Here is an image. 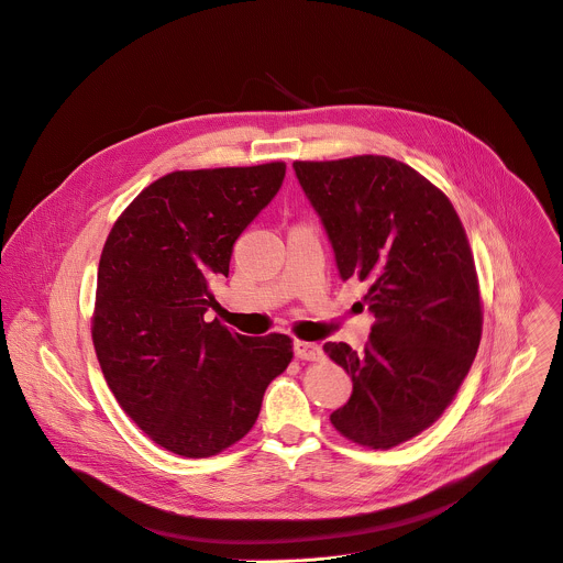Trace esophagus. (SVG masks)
I'll list each match as a JSON object with an SVG mask.
<instances>
[{
	"label": "esophagus",
	"instance_id": "1",
	"mask_svg": "<svg viewBox=\"0 0 563 563\" xmlns=\"http://www.w3.org/2000/svg\"><path fill=\"white\" fill-rule=\"evenodd\" d=\"M292 349H295V357H297V360H322V355H324L322 346L316 344V342L295 340Z\"/></svg>",
	"mask_w": 563,
	"mask_h": 563
}]
</instances>
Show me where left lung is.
Instances as JSON below:
<instances>
[{
	"mask_svg": "<svg viewBox=\"0 0 563 563\" xmlns=\"http://www.w3.org/2000/svg\"><path fill=\"white\" fill-rule=\"evenodd\" d=\"M340 277L366 282L376 318L364 351L327 342L353 380L331 413L349 441L396 448L443 416L478 351L483 313L465 228L450 199L389 156L295 161Z\"/></svg>",
	"mask_w": 563,
	"mask_h": 563,
	"instance_id": "1",
	"label": "left lung"
}]
</instances>
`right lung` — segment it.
<instances>
[{"label":"right lung","mask_w":563,"mask_h":563,"mask_svg":"<svg viewBox=\"0 0 563 563\" xmlns=\"http://www.w3.org/2000/svg\"><path fill=\"white\" fill-rule=\"evenodd\" d=\"M284 176L282 161L165 174L104 241L91 318L100 368L124 413L178 456L208 459L241 441L292 360L288 335L247 338L203 320L234 241Z\"/></svg>","instance_id":"1"}]
</instances>
